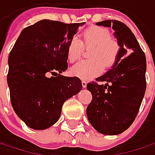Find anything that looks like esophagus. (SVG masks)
Listing matches in <instances>:
<instances>
[{"label":"esophagus","instance_id":"1","mask_svg":"<svg viewBox=\"0 0 155 155\" xmlns=\"http://www.w3.org/2000/svg\"><path fill=\"white\" fill-rule=\"evenodd\" d=\"M81 84H82V87H87V81H86L85 80H82V81H81Z\"/></svg>","mask_w":155,"mask_h":155}]
</instances>
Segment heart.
<instances>
[{"label":"heart","mask_w":155,"mask_h":155,"mask_svg":"<svg viewBox=\"0 0 155 155\" xmlns=\"http://www.w3.org/2000/svg\"><path fill=\"white\" fill-rule=\"evenodd\" d=\"M84 47H91L90 59L84 60L71 68V74L81 79H90L103 70L104 65L114 64L121 49L119 39L111 35L107 28L100 26H92L82 33V43L77 38L71 39L68 46V61L73 63L78 61Z\"/></svg>","instance_id":"b5f03b06"}]
</instances>
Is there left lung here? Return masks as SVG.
<instances>
[{"label": "left lung", "instance_id": "8db88e82", "mask_svg": "<svg viewBox=\"0 0 155 155\" xmlns=\"http://www.w3.org/2000/svg\"><path fill=\"white\" fill-rule=\"evenodd\" d=\"M96 24L112 26L121 49L112 69L87 85L93 97L87 115L99 133L115 135L127 130L137 116L147 87V61L144 52L127 25L115 20ZM98 81L106 84H99Z\"/></svg>", "mask_w": 155, "mask_h": 155}]
</instances>
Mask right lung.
<instances>
[{
  "label": "right lung",
  "instance_id": "1",
  "mask_svg": "<svg viewBox=\"0 0 155 155\" xmlns=\"http://www.w3.org/2000/svg\"><path fill=\"white\" fill-rule=\"evenodd\" d=\"M81 23L42 20L25 28L8 56L10 101L18 117L35 130L61 116L62 105L82 88L78 77L63 76L68 46Z\"/></svg>",
  "mask_w": 155,
  "mask_h": 155
}]
</instances>
